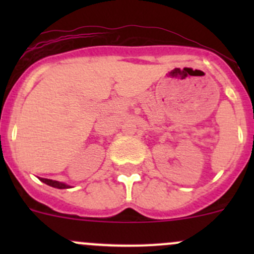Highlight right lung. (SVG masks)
I'll return each instance as SVG.
<instances>
[{"label":"right lung","mask_w":254,"mask_h":254,"mask_svg":"<svg viewBox=\"0 0 254 254\" xmlns=\"http://www.w3.org/2000/svg\"><path fill=\"white\" fill-rule=\"evenodd\" d=\"M40 181H42L43 183L48 184V186H50V187H54V188H58V189H67V188H71V186H68V184H66V183H63V182L53 181V179L40 178Z\"/></svg>","instance_id":"right-lung-1"}]
</instances>
